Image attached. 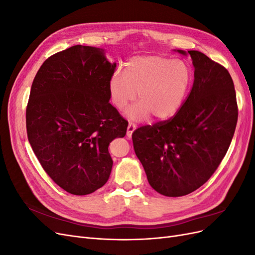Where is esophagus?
Listing matches in <instances>:
<instances>
[{"mask_svg": "<svg viewBox=\"0 0 255 255\" xmlns=\"http://www.w3.org/2000/svg\"><path fill=\"white\" fill-rule=\"evenodd\" d=\"M136 129V126L134 125V123H128V130H127V135L128 137H130L132 136V134L134 133V130Z\"/></svg>", "mask_w": 255, "mask_h": 255, "instance_id": "obj_1", "label": "esophagus"}]
</instances>
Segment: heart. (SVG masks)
I'll use <instances>...</instances> for the list:
<instances>
[{
    "label": "heart",
    "mask_w": 255,
    "mask_h": 255,
    "mask_svg": "<svg viewBox=\"0 0 255 255\" xmlns=\"http://www.w3.org/2000/svg\"><path fill=\"white\" fill-rule=\"evenodd\" d=\"M192 74L182 60L164 56H136L126 64L125 73L115 72L109 82L111 101L118 111L128 110L132 120H143L152 114L159 120L171 118L182 107L191 86Z\"/></svg>",
    "instance_id": "heart-1"
}]
</instances>
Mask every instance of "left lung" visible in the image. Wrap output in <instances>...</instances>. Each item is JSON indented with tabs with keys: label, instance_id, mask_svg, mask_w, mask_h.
Masks as SVG:
<instances>
[{
	"label": "left lung",
	"instance_id": "8db88e82",
	"mask_svg": "<svg viewBox=\"0 0 255 255\" xmlns=\"http://www.w3.org/2000/svg\"><path fill=\"white\" fill-rule=\"evenodd\" d=\"M176 52L189 55L195 68L189 96L172 118L132 135L149 184L167 197L188 195L207 182L226 155L238 117L227 69L199 51Z\"/></svg>",
	"mask_w": 255,
	"mask_h": 255
}]
</instances>
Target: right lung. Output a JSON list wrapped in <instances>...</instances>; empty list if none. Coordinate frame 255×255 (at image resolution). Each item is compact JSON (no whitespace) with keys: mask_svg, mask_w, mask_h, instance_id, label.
Masks as SVG:
<instances>
[{"mask_svg":"<svg viewBox=\"0 0 255 255\" xmlns=\"http://www.w3.org/2000/svg\"><path fill=\"white\" fill-rule=\"evenodd\" d=\"M116 66L103 49L78 44L45 60L32 84L28 141L44 171L69 194L103 186L113 167L110 142L126 136L128 122L110 103Z\"/></svg>","mask_w":255,"mask_h":255,"instance_id":"1","label":"right lung"}]
</instances>
